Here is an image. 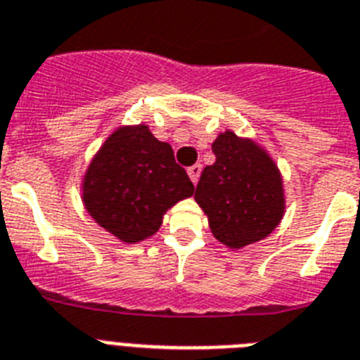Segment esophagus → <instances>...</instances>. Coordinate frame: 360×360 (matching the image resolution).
<instances>
[{
    "instance_id": "1",
    "label": "esophagus",
    "mask_w": 360,
    "mask_h": 360,
    "mask_svg": "<svg viewBox=\"0 0 360 360\" xmlns=\"http://www.w3.org/2000/svg\"><path fill=\"white\" fill-rule=\"evenodd\" d=\"M188 175H190V179H192V183L195 185V183H198V179H200V175H201V165L190 166Z\"/></svg>"
}]
</instances>
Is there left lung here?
Returning a JSON list of instances; mask_svg holds the SVG:
<instances>
[{
  "label": "left lung",
  "mask_w": 360,
  "mask_h": 360,
  "mask_svg": "<svg viewBox=\"0 0 360 360\" xmlns=\"http://www.w3.org/2000/svg\"><path fill=\"white\" fill-rule=\"evenodd\" d=\"M212 153L214 165L201 172L194 194L212 235L229 248L262 240L285 212L277 166L255 142L238 139L233 131L212 142Z\"/></svg>",
  "instance_id": "1"
}]
</instances>
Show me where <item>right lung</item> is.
<instances>
[{"instance_id": "right-lung-1", "label": "right lung", "mask_w": 360, "mask_h": 360, "mask_svg": "<svg viewBox=\"0 0 360 360\" xmlns=\"http://www.w3.org/2000/svg\"><path fill=\"white\" fill-rule=\"evenodd\" d=\"M194 194L170 144L159 142L148 125L120 127L105 140L83 181V201L99 226L124 242L157 233L162 214Z\"/></svg>"}]
</instances>
